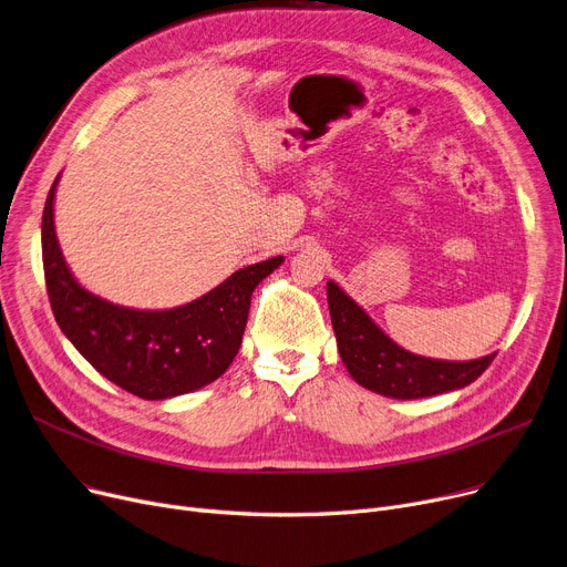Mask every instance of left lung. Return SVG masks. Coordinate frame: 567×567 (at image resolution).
Segmentation results:
<instances>
[{"instance_id":"left-lung-1","label":"left lung","mask_w":567,"mask_h":567,"mask_svg":"<svg viewBox=\"0 0 567 567\" xmlns=\"http://www.w3.org/2000/svg\"><path fill=\"white\" fill-rule=\"evenodd\" d=\"M328 308L337 349L353 381L390 399H424L474 383L497 353L476 360H435L414 355L390 339L355 300L328 280Z\"/></svg>"}]
</instances>
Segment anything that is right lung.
<instances>
[{
  "mask_svg": "<svg viewBox=\"0 0 567 567\" xmlns=\"http://www.w3.org/2000/svg\"><path fill=\"white\" fill-rule=\"evenodd\" d=\"M56 175L43 209V267L54 319L106 381L162 401L214 383L239 353L255 287L282 255L235 271L212 291L171 310H136L89 291L72 276L54 228Z\"/></svg>",
  "mask_w": 567,
  "mask_h": 567,
  "instance_id": "1",
  "label": "right lung"
}]
</instances>
